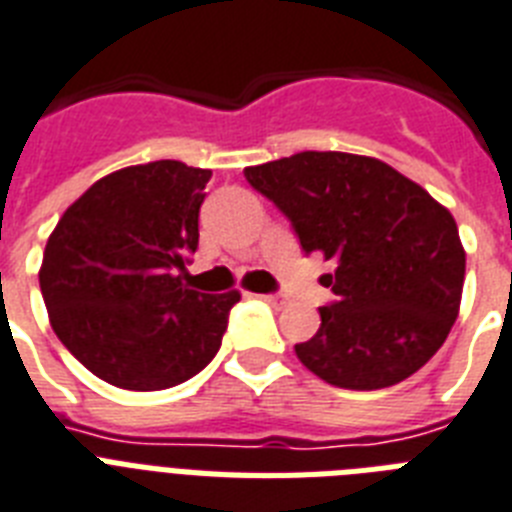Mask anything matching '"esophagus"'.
Wrapping results in <instances>:
<instances>
[{
  "label": "esophagus",
  "instance_id": "obj_1",
  "mask_svg": "<svg viewBox=\"0 0 512 512\" xmlns=\"http://www.w3.org/2000/svg\"><path fill=\"white\" fill-rule=\"evenodd\" d=\"M263 299H265V302H268V305H273V307H284L286 305L284 294H263Z\"/></svg>",
  "mask_w": 512,
  "mask_h": 512
}]
</instances>
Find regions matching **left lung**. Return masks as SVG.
Listing matches in <instances>:
<instances>
[{
    "label": "left lung",
    "instance_id": "left-lung-1",
    "mask_svg": "<svg viewBox=\"0 0 512 512\" xmlns=\"http://www.w3.org/2000/svg\"><path fill=\"white\" fill-rule=\"evenodd\" d=\"M292 220L299 244L334 260L321 278L336 302L321 307L299 363L326 384L371 392L429 363L458 318L465 249L458 223L429 191L376 157L297 152L244 168Z\"/></svg>",
    "mask_w": 512,
    "mask_h": 512
}]
</instances>
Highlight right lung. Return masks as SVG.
Returning a JSON list of instances; mask_svg holds the SVG:
<instances>
[{
    "instance_id": "1",
    "label": "right lung",
    "mask_w": 512,
    "mask_h": 512,
    "mask_svg": "<svg viewBox=\"0 0 512 512\" xmlns=\"http://www.w3.org/2000/svg\"><path fill=\"white\" fill-rule=\"evenodd\" d=\"M210 176L178 160L120 168L83 191L49 234L39 270L49 323L107 384L168 389L220 350L242 294H202L184 273Z\"/></svg>"
}]
</instances>
